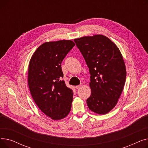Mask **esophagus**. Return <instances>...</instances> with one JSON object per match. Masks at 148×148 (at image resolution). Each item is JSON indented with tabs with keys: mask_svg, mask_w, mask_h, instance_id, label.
Instances as JSON below:
<instances>
[{
	"mask_svg": "<svg viewBox=\"0 0 148 148\" xmlns=\"http://www.w3.org/2000/svg\"><path fill=\"white\" fill-rule=\"evenodd\" d=\"M82 86H83V84H82V83H81L80 85H78V86H75V88H76V89H80V88H82Z\"/></svg>",
	"mask_w": 148,
	"mask_h": 148,
	"instance_id": "1",
	"label": "esophagus"
}]
</instances>
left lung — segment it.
Masks as SVG:
<instances>
[{
    "label": "left lung",
    "instance_id": "1",
    "mask_svg": "<svg viewBox=\"0 0 148 148\" xmlns=\"http://www.w3.org/2000/svg\"><path fill=\"white\" fill-rule=\"evenodd\" d=\"M90 74L91 95L86 103L89 109L105 114L117 104L126 80L122 54L109 38L103 35L74 39Z\"/></svg>",
    "mask_w": 148,
    "mask_h": 148
}]
</instances>
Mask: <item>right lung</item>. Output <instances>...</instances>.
Listing matches in <instances>:
<instances>
[{
  "mask_svg": "<svg viewBox=\"0 0 148 148\" xmlns=\"http://www.w3.org/2000/svg\"><path fill=\"white\" fill-rule=\"evenodd\" d=\"M75 45L71 40L45 42L36 50L29 61L28 85L39 108L53 120H60L69 114L73 90L63 78L61 63Z\"/></svg>",
  "mask_w": 148,
  "mask_h": 148,
  "instance_id": "right-lung-1",
  "label": "right lung"
}]
</instances>
